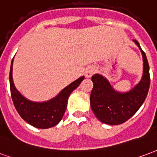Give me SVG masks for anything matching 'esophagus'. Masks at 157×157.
<instances>
[{"label":"esophagus","instance_id":"esophagus-1","mask_svg":"<svg viewBox=\"0 0 157 157\" xmlns=\"http://www.w3.org/2000/svg\"><path fill=\"white\" fill-rule=\"evenodd\" d=\"M95 67H88L86 69V72H85V76L86 78H90L92 76L93 74H94V72H95Z\"/></svg>","mask_w":157,"mask_h":157}]
</instances>
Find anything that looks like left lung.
I'll list each match as a JSON object with an SVG mask.
<instances>
[{"label": "left lung", "instance_id": "8db88e82", "mask_svg": "<svg viewBox=\"0 0 157 157\" xmlns=\"http://www.w3.org/2000/svg\"><path fill=\"white\" fill-rule=\"evenodd\" d=\"M143 58V74L139 83L127 92L115 90L101 74L92 76L94 83L90 94V106L97 119L107 124H121L133 116L145 101L150 87L149 64L146 53L136 40Z\"/></svg>", "mask_w": 157, "mask_h": 157}]
</instances>
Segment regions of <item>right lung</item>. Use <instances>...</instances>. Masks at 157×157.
Wrapping results in <instances>:
<instances>
[{
    "label": "right lung",
    "instance_id": "add662e5",
    "mask_svg": "<svg viewBox=\"0 0 157 157\" xmlns=\"http://www.w3.org/2000/svg\"><path fill=\"white\" fill-rule=\"evenodd\" d=\"M12 66L13 59L9 76L10 89L15 108L21 117L28 124L38 129H48L58 124L64 115L68 97L84 79V76L72 82L54 98L44 102H34L25 98L16 89L12 78Z\"/></svg>",
    "mask_w": 157,
    "mask_h": 157
}]
</instances>
